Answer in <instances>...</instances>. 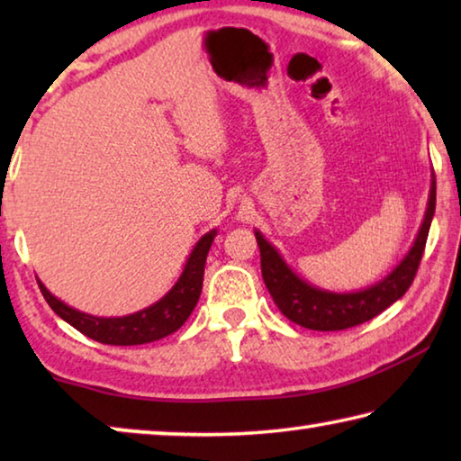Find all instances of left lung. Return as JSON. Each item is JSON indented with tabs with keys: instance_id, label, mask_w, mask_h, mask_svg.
Returning a JSON list of instances; mask_svg holds the SVG:
<instances>
[{
	"instance_id": "8db88e82",
	"label": "left lung",
	"mask_w": 461,
	"mask_h": 461,
	"mask_svg": "<svg viewBox=\"0 0 461 461\" xmlns=\"http://www.w3.org/2000/svg\"><path fill=\"white\" fill-rule=\"evenodd\" d=\"M435 213V175L431 168V185H429L427 209L417 231V238L402 256V260L382 276L374 285L360 288V291L335 293L327 288L311 285L309 280L296 275L280 256L278 249L254 230L256 241L260 248L262 278L268 293L275 299L276 307L293 323L307 327L313 331H339L348 327L370 321L382 311L388 309L409 291L412 278L417 275L420 256H423L425 241L431 228Z\"/></svg>"
}]
</instances>
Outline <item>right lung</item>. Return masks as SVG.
Wrapping results in <instances>:
<instances>
[{
  "mask_svg": "<svg viewBox=\"0 0 461 461\" xmlns=\"http://www.w3.org/2000/svg\"><path fill=\"white\" fill-rule=\"evenodd\" d=\"M215 236V228L203 233L197 244L193 246L181 276L162 299L123 317H97L83 313V311L67 305L65 301L54 296L41 278L36 280L50 309L60 319H65L68 325H73L77 331L99 343H107V346H142V343H150L175 333L193 313L201 296L205 260Z\"/></svg>",
  "mask_w": 461,
  "mask_h": 461,
  "instance_id": "1",
  "label": "right lung"
}]
</instances>
